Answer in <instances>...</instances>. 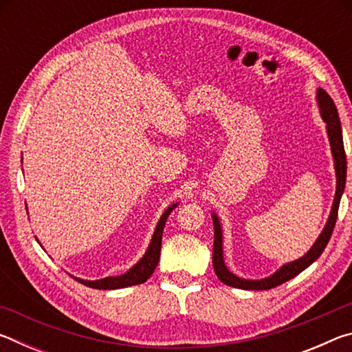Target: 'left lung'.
Masks as SVG:
<instances>
[{
  "label": "left lung",
  "mask_w": 352,
  "mask_h": 352,
  "mask_svg": "<svg viewBox=\"0 0 352 352\" xmlns=\"http://www.w3.org/2000/svg\"><path fill=\"white\" fill-rule=\"evenodd\" d=\"M317 105L320 110V116L326 124V133L327 140H329L331 153L333 158V169H336V195H333L332 208L327 217V222L324 225L323 231H321L317 241L314 242V245L309 248L306 254H302L300 259L290 261L287 264L279 267V269L272 273L270 276H265L262 279H247L234 275L233 272H230L228 267L225 264L223 259V231L222 223L216 212L212 211V225H214V248H212V265L214 272H216L217 278L223 284L230 285V287L242 289V290H267L273 289L276 285L283 284L289 279L300 275L302 270H306L309 265L314 264L317 261L323 250L326 248L327 242L331 239V234L333 231V226L337 222V214H338V205H340V199L344 190V184H346V155H344L343 147V135H342V124L340 118H338L337 107L333 104L329 94H327L323 88H317Z\"/></svg>",
  "instance_id": "obj_1"
}]
</instances>
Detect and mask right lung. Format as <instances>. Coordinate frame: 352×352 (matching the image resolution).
Here are the masks:
<instances>
[{
	"mask_svg": "<svg viewBox=\"0 0 352 352\" xmlns=\"http://www.w3.org/2000/svg\"><path fill=\"white\" fill-rule=\"evenodd\" d=\"M178 204H180V201H177V204H172L170 206L166 208V211L162 214V217H160L157 226H155V231L152 234L151 243H148V247L146 250V253L142 254V258L136 262L135 265L130 267L126 273H122V275H119V276H107L102 279H96V281H88V279H82L77 276H73V278L77 279L80 284L87 285V287L100 289V290L124 289V287H130V285H138V284L146 283L147 279L152 276V273L155 272V269H157V265H158L166 220H168L169 214L178 206ZM37 242H38V239H37Z\"/></svg>",
	"mask_w": 352,
	"mask_h": 352,
	"instance_id": "add662e5",
	"label": "right lung"
}]
</instances>
